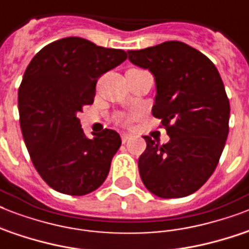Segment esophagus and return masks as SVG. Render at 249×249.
<instances>
[{
  "mask_svg": "<svg viewBox=\"0 0 249 249\" xmlns=\"http://www.w3.org/2000/svg\"><path fill=\"white\" fill-rule=\"evenodd\" d=\"M129 138H130V134H128V133H123V134H121V142H123V143H125Z\"/></svg>",
  "mask_w": 249,
  "mask_h": 249,
  "instance_id": "34e87169",
  "label": "esophagus"
}]
</instances>
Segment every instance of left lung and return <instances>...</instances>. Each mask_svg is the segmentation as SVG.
<instances>
[{
	"instance_id": "8db88e82",
	"label": "left lung",
	"mask_w": 249,
	"mask_h": 249,
	"mask_svg": "<svg viewBox=\"0 0 249 249\" xmlns=\"http://www.w3.org/2000/svg\"><path fill=\"white\" fill-rule=\"evenodd\" d=\"M129 60L151 72L156 97L152 115L161 119L168 143L144 136L138 159L146 189L164 199L199 190L216 169L229 134L230 103L216 66L179 41L129 50Z\"/></svg>"
}]
</instances>
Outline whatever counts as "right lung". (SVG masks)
I'll use <instances>...</instances> for the list:
<instances>
[{
    "label": "right lung",
    "instance_id": "obj_1",
    "mask_svg": "<svg viewBox=\"0 0 249 249\" xmlns=\"http://www.w3.org/2000/svg\"><path fill=\"white\" fill-rule=\"evenodd\" d=\"M126 58L121 49L66 37L46 45L28 64L18 91L21 134L52 189L81 196L105 182L120 136L105 129L86 138L77 115L93 103L98 79Z\"/></svg>",
    "mask_w": 249,
    "mask_h": 249
}]
</instances>
